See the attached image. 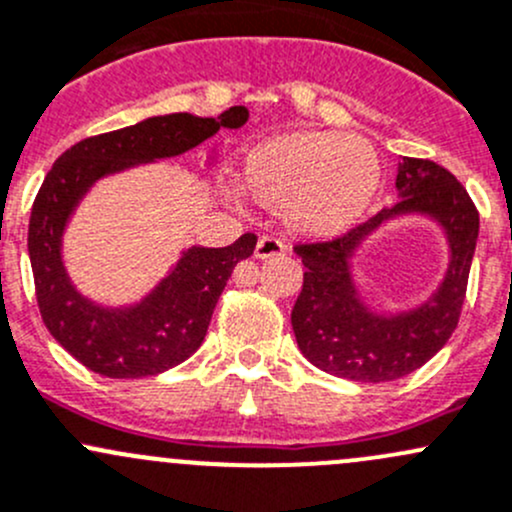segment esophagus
<instances>
[{"mask_svg": "<svg viewBox=\"0 0 512 512\" xmlns=\"http://www.w3.org/2000/svg\"><path fill=\"white\" fill-rule=\"evenodd\" d=\"M284 242L277 240V238H270V235H265V238H260L255 247V257L257 260H270V257H277V255H284Z\"/></svg>", "mask_w": 512, "mask_h": 512, "instance_id": "34e87169", "label": "esophagus"}]
</instances>
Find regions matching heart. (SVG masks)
Instances as JSON below:
<instances>
[{
  "mask_svg": "<svg viewBox=\"0 0 512 512\" xmlns=\"http://www.w3.org/2000/svg\"><path fill=\"white\" fill-rule=\"evenodd\" d=\"M240 186L301 235L333 238L353 228L380 188L373 149L331 132H287L247 149Z\"/></svg>",
  "mask_w": 512,
  "mask_h": 512,
  "instance_id": "b5f03b06",
  "label": "heart"
}]
</instances>
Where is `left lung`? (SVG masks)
<instances>
[{
    "label": "left lung",
    "instance_id": "obj_1",
    "mask_svg": "<svg viewBox=\"0 0 512 512\" xmlns=\"http://www.w3.org/2000/svg\"><path fill=\"white\" fill-rule=\"evenodd\" d=\"M400 201L348 233L294 245L304 262V284L292 309L299 351L324 373L358 383H387L422 368L459 324L471 260L478 240V211L454 174L429 159L402 157L397 166ZM422 212L445 228L452 260L445 282L422 307L400 315H375L357 297L350 257L380 224L397 214Z\"/></svg>",
    "mask_w": 512,
    "mask_h": 512
}]
</instances>
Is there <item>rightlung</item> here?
I'll use <instances>...</instances> for the list:
<instances>
[{"label":"right lung","instance_id":"1","mask_svg":"<svg viewBox=\"0 0 512 512\" xmlns=\"http://www.w3.org/2000/svg\"><path fill=\"white\" fill-rule=\"evenodd\" d=\"M247 107L218 117L188 112L149 117L137 125L88 137L63 152L36 193L29 220V257L36 301L48 333L93 373L105 378H147L184 363L201 348L220 292L257 235L228 247H191L149 297L129 309H105L75 292L61 260L68 218L95 181L144 161L179 157L211 139L220 127L238 129Z\"/></svg>","mask_w":512,"mask_h":512}]
</instances>
